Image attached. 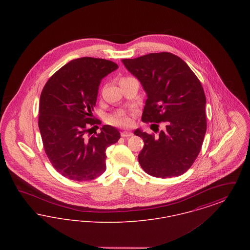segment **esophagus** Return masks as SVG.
<instances>
[{"mask_svg": "<svg viewBox=\"0 0 250 250\" xmlns=\"http://www.w3.org/2000/svg\"><path fill=\"white\" fill-rule=\"evenodd\" d=\"M121 136L124 137V138H128V137L133 136V133L130 132V131H123V132L121 133Z\"/></svg>", "mask_w": 250, "mask_h": 250, "instance_id": "1", "label": "esophagus"}]
</instances>
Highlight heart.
<instances>
[{"label":"heart","instance_id":"heart-1","mask_svg":"<svg viewBox=\"0 0 250 250\" xmlns=\"http://www.w3.org/2000/svg\"><path fill=\"white\" fill-rule=\"evenodd\" d=\"M107 122L110 125H121V126H126L130 125V119L125 116V115H115V116H110Z\"/></svg>","mask_w":250,"mask_h":250}]
</instances>
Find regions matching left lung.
<instances>
[{"instance_id":"8db88e82","label":"left lung","mask_w":250,"mask_h":250,"mask_svg":"<svg viewBox=\"0 0 250 250\" xmlns=\"http://www.w3.org/2000/svg\"><path fill=\"white\" fill-rule=\"evenodd\" d=\"M122 62L147 94L142 120L166 125L157 137L134 131L144 142L138 156L141 166L154 177L184 174L200 154L206 133V97L201 82L186 62L169 52Z\"/></svg>"}]
</instances>
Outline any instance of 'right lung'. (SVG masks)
I'll use <instances>...</instances> for the list:
<instances>
[{
    "label": "right lung",
    "mask_w": 250,
    "mask_h": 250,
    "mask_svg": "<svg viewBox=\"0 0 250 250\" xmlns=\"http://www.w3.org/2000/svg\"><path fill=\"white\" fill-rule=\"evenodd\" d=\"M117 68L108 60H72L42 90L38 127L44 149L52 166L66 178L89 181L106 170V149L118 142L119 131L106 125L91 137L86 133L89 125L99 123L92 111L101 80Z\"/></svg>",
    "instance_id": "1"
}]
</instances>
